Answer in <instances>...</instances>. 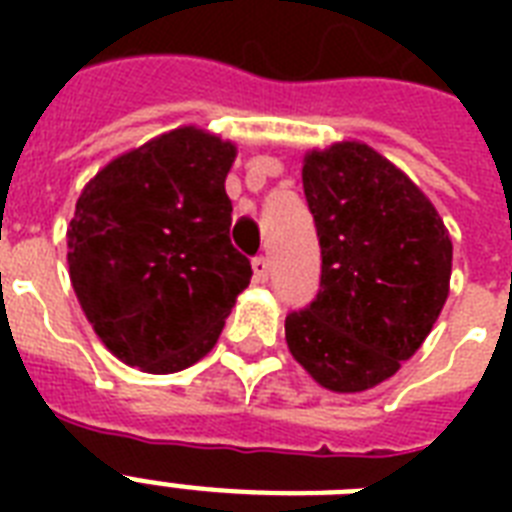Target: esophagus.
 Masks as SVG:
<instances>
[{
    "label": "esophagus",
    "instance_id": "1",
    "mask_svg": "<svg viewBox=\"0 0 512 512\" xmlns=\"http://www.w3.org/2000/svg\"><path fill=\"white\" fill-rule=\"evenodd\" d=\"M252 273H255V284H265L271 276V260L268 257H255L252 260Z\"/></svg>",
    "mask_w": 512,
    "mask_h": 512
}]
</instances>
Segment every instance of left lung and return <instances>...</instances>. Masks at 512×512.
<instances>
[{"instance_id":"left-lung-1","label":"left lung","mask_w":512,"mask_h":512,"mask_svg":"<svg viewBox=\"0 0 512 512\" xmlns=\"http://www.w3.org/2000/svg\"><path fill=\"white\" fill-rule=\"evenodd\" d=\"M321 289L284 324L289 353L335 393H361L417 353L449 297L452 239L396 164L358 140L303 159Z\"/></svg>"}]
</instances>
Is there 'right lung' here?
I'll use <instances>...</instances> for the list:
<instances>
[{
  "label": "right lung",
  "mask_w": 512,
  "mask_h": 512,
  "mask_svg": "<svg viewBox=\"0 0 512 512\" xmlns=\"http://www.w3.org/2000/svg\"><path fill=\"white\" fill-rule=\"evenodd\" d=\"M236 146L177 127L116 156L68 225V276L100 342L127 366L172 374L204 358L252 265L231 244L225 177Z\"/></svg>",
  "instance_id": "obj_1"
}]
</instances>
